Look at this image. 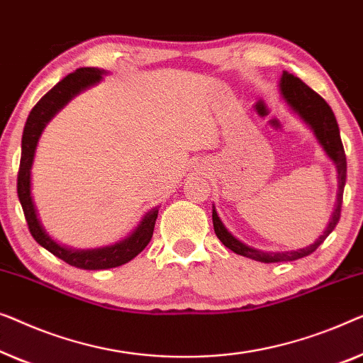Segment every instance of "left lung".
<instances>
[{"label": "left lung", "instance_id": "1", "mask_svg": "<svg viewBox=\"0 0 363 363\" xmlns=\"http://www.w3.org/2000/svg\"><path fill=\"white\" fill-rule=\"evenodd\" d=\"M278 86L279 95H281L286 106L291 110V113L298 116V118L313 131L315 141L319 143V146L324 150L325 156H328L335 166L337 197L333 216H330L328 227H325L323 235H320L313 245H309V247L291 250V252H262V250L248 247V245L240 242V240L228 232V228L223 225L222 218L218 217V213L216 211V206H212V222L217 238L220 240L228 250H232L233 253L242 255V257L252 258L255 262L262 263L294 262V259L308 257V255L318 250L319 245L329 237L330 232H333L337 223H339L342 196H344L347 177V160L344 146H342L339 125H337L334 111L330 110V106L325 104L323 96H319L313 89H309L303 80L294 77V75H291L288 72H283Z\"/></svg>", "mask_w": 363, "mask_h": 363}]
</instances>
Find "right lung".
<instances>
[{
	"instance_id": "obj_1",
	"label": "right lung",
	"mask_w": 363,
	"mask_h": 363,
	"mask_svg": "<svg viewBox=\"0 0 363 363\" xmlns=\"http://www.w3.org/2000/svg\"><path fill=\"white\" fill-rule=\"evenodd\" d=\"M105 70L96 67H82L75 72L69 74L67 77L62 79L59 84H55L43 99H40L26 120L21 140V164H19L18 174V197L21 202L24 217H26L30 235L40 247H44L55 257L64 259L70 267L82 268V269H108L116 268L121 264L131 262L138 253H141L146 248V245L151 242L152 230L157 218V211L160 207L151 208L146 212L140 223L133 228V232L126 235L125 238L118 240L113 245H106L100 248H89L79 250L70 248L50 237L45 232V228L40 222L38 208H35L33 192H30V171H33L35 150H38L39 138L50 120L69 104L74 96H77L82 91L90 89L101 82Z\"/></svg>"
}]
</instances>
